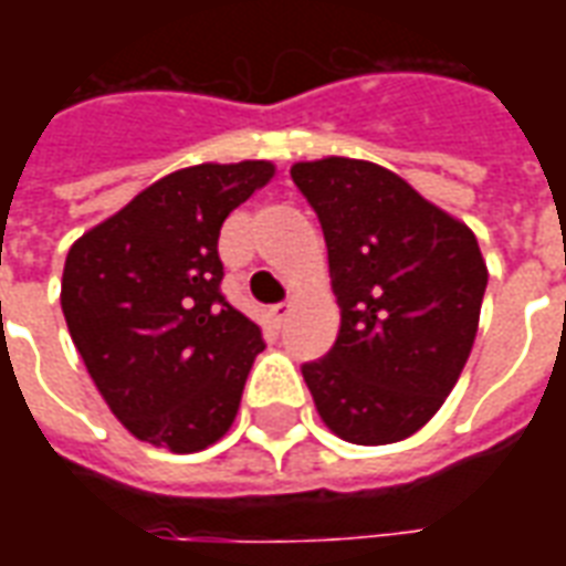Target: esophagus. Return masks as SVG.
Returning a JSON list of instances; mask_svg holds the SVG:
<instances>
[{
	"label": "esophagus",
	"instance_id": "34e87169",
	"mask_svg": "<svg viewBox=\"0 0 566 566\" xmlns=\"http://www.w3.org/2000/svg\"><path fill=\"white\" fill-rule=\"evenodd\" d=\"M287 315H291V303H275V306L270 308V318L275 327H282L284 321H287Z\"/></svg>",
	"mask_w": 566,
	"mask_h": 566
}]
</instances>
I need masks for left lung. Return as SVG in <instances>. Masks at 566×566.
I'll list each match as a JSON object with an SVG mask.
<instances>
[{
    "label": "left lung",
    "mask_w": 566,
    "mask_h": 566,
    "mask_svg": "<svg viewBox=\"0 0 566 566\" xmlns=\"http://www.w3.org/2000/svg\"><path fill=\"white\" fill-rule=\"evenodd\" d=\"M318 211L339 336L303 367L324 424L355 446L412 437L473 352L488 266L473 230L379 163L291 166Z\"/></svg>",
    "instance_id": "left-lung-1"
}]
</instances>
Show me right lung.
<instances>
[{
    "instance_id": "obj_1",
    "label": "right lung",
    "mask_w": 566,
    "mask_h": 566,
    "mask_svg": "<svg viewBox=\"0 0 566 566\" xmlns=\"http://www.w3.org/2000/svg\"><path fill=\"white\" fill-rule=\"evenodd\" d=\"M272 175L270 160L187 166L69 248L60 303L72 343L142 442L190 454L235 421L263 339L221 294L218 235Z\"/></svg>"
}]
</instances>
